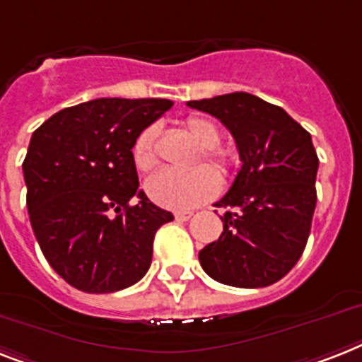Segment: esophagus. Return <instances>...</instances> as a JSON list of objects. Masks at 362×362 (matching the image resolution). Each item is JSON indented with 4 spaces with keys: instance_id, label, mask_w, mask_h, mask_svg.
Returning <instances> with one entry per match:
<instances>
[{
    "instance_id": "34e87169",
    "label": "esophagus",
    "mask_w": 362,
    "mask_h": 362,
    "mask_svg": "<svg viewBox=\"0 0 362 362\" xmlns=\"http://www.w3.org/2000/svg\"><path fill=\"white\" fill-rule=\"evenodd\" d=\"M175 217H176V221H187V219H191V217H193V211H191V210L176 211Z\"/></svg>"
}]
</instances>
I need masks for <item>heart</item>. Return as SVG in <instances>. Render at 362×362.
<instances>
[{
  "label": "heart",
  "instance_id": "b5f03b06",
  "mask_svg": "<svg viewBox=\"0 0 362 362\" xmlns=\"http://www.w3.org/2000/svg\"><path fill=\"white\" fill-rule=\"evenodd\" d=\"M184 128L191 135V139L201 146V158L212 169L199 165L189 173L160 171L151 176L145 184L146 195L156 204L171 210H187L210 201L219 189V176L215 171L227 176L236 165V154L228 148L217 146L221 141V132L214 120L195 115L184 122ZM156 139H158L156 126H148L137 135L132 146V160L137 171L148 173L158 163Z\"/></svg>",
  "mask_w": 362,
  "mask_h": 362
}]
</instances>
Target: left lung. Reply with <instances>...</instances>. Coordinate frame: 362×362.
I'll return each instance as SVG.
<instances>
[{
    "mask_svg": "<svg viewBox=\"0 0 362 362\" xmlns=\"http://www.w3.org/2000/svg\"><path fill=\"white\" fill-rule=\"evenodd\" d=\"M189 107L227 126L242 160L217 208L219 240L199 252L214 281L238 288L277 283L307 245L314 208L318 156L310 134L279 105L249 93L191 100Z\"/></svg>",
    "mask_w": 362,
    "mask_h": 362,
    "instance_id": "1",
    "label": "left lung"
}]
</instances>
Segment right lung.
Returning <instances> with one entry per match:
<instances>
[{"instance_id": "obj_1", "label": "right lung", "mask_w": 362, "mask_h": 362, "mask_svg": "<svg viewBox=\"0 0 362 362\" xmlns=\"http://www.w3.org/2000/svg\"><path fill=\"white\" fill-rule=\"evenodd\" d=\"M171 107L163 98L90 100L52 115L31 135L22 165L29 221L70 286L111 293L148 272L156 230L175 217L139 189L132 146Z\"/></svg>"}]
</instances>
